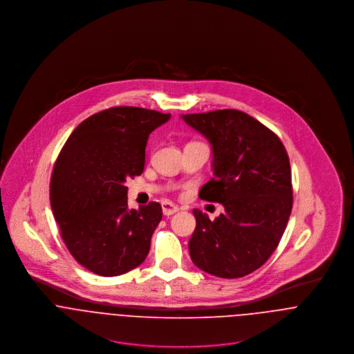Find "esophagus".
<instances>
[{
    "instance_id": "34e87169",
    "label": "esophagus",
    "mask_w": 354,
    "mask_h": 354,
    "mask_svg": "<svg viewBox=\"0 0 354 354\" xmlns=\"http://www.w3.org/2000/svg\"><path fill=\"white\" fill-rule=\"evenodd\" d=\"M162 211H163V214L166 216H169V215L176 214L178 211V207L176 204H173V203L163 202L162 203Z\"/></svg>"
}]
</instances>
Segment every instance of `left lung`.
<instances>
[{"label": "left lung", "instance_id": "left-lung-1", "mask_svg": "<svg viewBox=\"0 0 354 354\" xmlns=\"http://www.w3.org/2000/svg\"><path fill=\"white\" fill-rule=\"evenodd\" d=\"M181 118L212 146L214 177L203 185L199 198L225 207L214 221L194 209L196 227L189 240L191 259L215 277H245L277 250L292 212L286 149L271 129L240 110L184 114Z\"/></svg>", "mask_w": 354, "mask_h": 354}]
</instances>
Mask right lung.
Returning a JSON list of instances; mask_svg holds the SVG:
<instances>
[{
	"label": "right lung",
	"instance_id": "obj_1",
	"mask_svg": "<svg viewBox=\"0 0 354 354\" xmlns=\"http://www.w3.org/2000/svg\"><path fill=\"white\" fill-rule=\"evenodd\" d=\"M169 118L143 107H110L79 124L58 153L51 209L68 251L94 274H125L149 254L162 207L129 209L124 183L143 173L149 136Z\"/></svg>",
	"mask_w": 354,
	"mask_h": 354
}]
</instances>
